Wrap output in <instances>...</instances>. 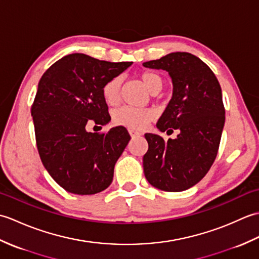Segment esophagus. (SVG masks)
Returning a JSON list of instances; mask_svg holds the SVG:
<instances>
[{"label":"esophagus","mask_w":259,"mask_h":259,"mask_svg":"<svg viewBox=\"0 0 259 259\" xmlns=\"http://www.w3.org/2000/svg\"><path fill=\"white\" fill-rule=\"evenodd\" d=\"M129 134L131 137H137V136H140V133L139 131H136L135 129H129Z\"/></svg>","instance_id":"34e87169"}]
</instances>
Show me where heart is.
I'll use <instances>...</instances> for the list:
<instances>
[{"instance_id":"b5f03b06","label":"heart","mask_w":259,"mask_h":259,"mask_svg":"<svg viewBox=\"0 0 259 259\" xmlns=\"http://www.w3.org/2000/svg\"><path fill=\"white\" fill-rule=\"evenodd\" d=\"M140 78L146 88L152 93H157L161 90L163 85L162 76L155 71H144ZM123 78L122 75H114L109 79L102 87V97L109 106H115L121 100V91H122ZM153 118V112L150 109L121 107L114 110L112 113L113 122L118 125H123L126 128L142 129L150 122Z\"/></svg>"}]
</instances>
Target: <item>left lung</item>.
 Returning a JSON list of instances; mask_svg holds the SVG:
<instances>
[{
    "label": "left lung",
    "mask_w": 259,
    "mask_h": 259,
    "mask_svg": "<svg viewBox=\"0 0 259 259\" xmlns=\"http://www.w3.org/2000/svg\"><path fill=\"white\" fill-rule=\"evenodd\" d=\"M168 71L172 98L157 122L164 133L178 129L176 139L146 134L144 172L148 183L163 191H183L205 177L216 159L225 124L222 88L211 69L188 52L169 53L144 63Z\"/></svg>",
    "instance_id": "obj_1"
}]
</instances>
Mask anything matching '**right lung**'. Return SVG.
Segmentation results:
<instances>
[{
	"mask_svg": "<svg viewBox=\"0 0 259 259\" xmlns=\"http://www.w3.org/2000/svg\"><path fill=\"white\" fill-rule=\"evenodd\" d=\"M133 62H108L73 53L53 63L38 81L31 107L43 166L71 194L95 195L112 183L114 164L130 140L122 125L88 133L110 121L102 87Z\"/></svg>",
	"mask_w": 259,
	"mask_h": 259,
	"instance_id": "1",
	"label": "right lung"
}]
</instances>
